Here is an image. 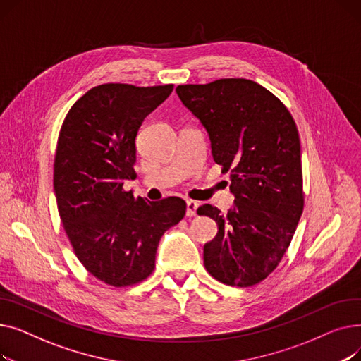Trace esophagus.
Listing matches in <instances>:
<instances>
[{
	"mask_svg": "<svg viewBox=\"0 0 361 361\" xmlns=\"http://www.w3.org/2000/svg\"><path fill=\"white\" fill-rule=\"evenodd\" d=\"M199 204L195 200H187V216H195L197 212Z\"/></svg>",
	"mask_w": 361,
	"mask_h": 361,
	"instance_id": "34e87169",
	"label": "esophagus"
}]
</instances>
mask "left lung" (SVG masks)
Wrapping results in <instances>:
<instances>
[{
  "mask_svg": "<svg viewBox=\"0 0 361 361\" xmlns=\"http://www.w3.org/2000/svg\"><path fill=\"white\" fill-rule=\"evenodd\" d=\"M176 92L206 128L235 197L225 215L212 204L197 209L218 224L203 247L204 268L226 286H256L286 255L305 206L295 121L274 93L247 79L180 85Z\"/></svg>",
  "mask_w": 361,
  "mask_h": 361,
  "instance_id": "1",
  "label": "left lung"
}]
</instances>
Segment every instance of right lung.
Here are the masks:
<instances>
[{"label":"right lung","instance_id":"1","mask_svg":"<svg viewBox=\"0 0 361 361\" xmlns=\"http://www.w3.org/2000/svg\"><path fill=\"white\" fill-rule=\"evenodd\" d=\"M174 85L105 83L74 102L60 130L54 192L64 231L83 267L112 287L145 281L161 237L185 215V202H149L126 192L136 178V136Z\"/></svg>","mask_w":361,"mask_h":361}]
</instances>
